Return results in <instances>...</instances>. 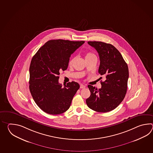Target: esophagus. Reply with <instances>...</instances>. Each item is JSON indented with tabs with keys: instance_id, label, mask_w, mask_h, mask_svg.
<instances>
[{
	"instance_id": "esophagus-1",
	"label": "esophagus",
	"mask_w": 153,
	"mask_h": 153,
	"mask_svg": "<svg viewBox=\"0 0 153 153\" xmlns=\"http://www.w3.org/2000/svg\"><path fill=\"white\" fill-rule=\"evenodd\" d=\"M86 88V86H85V85H84L82 84L80 85V88Z\"/></svg>"
}]
</instances>
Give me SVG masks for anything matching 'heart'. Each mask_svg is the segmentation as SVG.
Masks as SVG:
<instances>
[{
    "mask_svg": "<svg viewBox=\"0 0 153 153\" xmlns=\"http://www.w3.org/2000/svg\"><path fill=\"white\" fill-rule=\"evenodd\" d=\"M97 57L96 56L94 53L91 52H87L85 55V59H92V58H96ZM75 59V57H72V59H71L69 61V65H72L73 63V62L74 61Z\"/></svg>",
    "mask_w": 153,
    "mask_h": 153,
    "instance_id": "b5f03b06",
    "label": "heart"
}]
</instances>
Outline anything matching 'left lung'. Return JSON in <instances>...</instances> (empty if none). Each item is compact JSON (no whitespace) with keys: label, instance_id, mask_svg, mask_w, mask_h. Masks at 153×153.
Masks as SVG:
<instances>
[{"label":"left lung","instance_id":"left-lung-1","mask_svg":"<svg viewBox=\"0 0 153 153\" xmlns=\"http://www.w3.org/2000/svg\"><path fill=\"white\" fill-rule=\"evenodd\" d=\"M88 43L98 53L100 60L98 73L105 80L101 81L102 87L98 90L88 85L91 95L86 102L92 110L106 113L114 110L125 98L129 76L128 66L120 52L111 44L95 41Z\"/></svg>","mask_w":153,"mask_h":153}]
</instances>
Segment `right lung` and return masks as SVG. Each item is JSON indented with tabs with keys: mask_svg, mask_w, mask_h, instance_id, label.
<instances>
[{
	"mask_svg": "<svg viewBox=\"0 0 153 153\" xmlns=\"http://www.w3.org/2000/svg\"><path fill=\"white\" fill-rule=\"evenodd\" d=\"M84 42L51 40L33 57L29 67V90L36 104L46 113L62 114L70 107L80 85L72 81L62 87L59 75L68 68L71 55Z\"/></svg>",
	"mask_w": 153,
	"mask_h": 153,
	"instance_id": "obj_1",
	"label": "right lung"
}]
</instances>
